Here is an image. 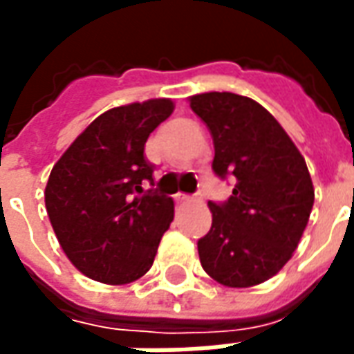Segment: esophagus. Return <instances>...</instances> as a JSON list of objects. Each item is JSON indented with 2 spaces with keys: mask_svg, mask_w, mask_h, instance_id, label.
<instances>
[{
  "mask_svg": "<svg viewBox=\"0 0 354 354\" xmlns=\"http://www.w3.org/2000/svg\"><path fill=\"white\" fill-rule=\"evenodd\" d=\"M192 199V195H185V193H176V195H174V201H176V203H187V201Z\"/></svg>",
  "mask_w": 354,
  "mask_h": 354,
  "instance_id": "1",
  "label": "esophagus"
}]
</instances>
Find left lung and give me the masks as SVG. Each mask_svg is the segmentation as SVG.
I'll return each mask as SVG.
<instances>
[{
  "instance_id": "obj_1",
  "label": "left lung",
  "mask_w": 354,
  "mask_h": 354,
  "mask_svg": "<svg viewBox=\"0 0 354 354\" xmlns=\"http://www.w3.org/2000/svg\"><path fill=\"white\" fill-rule=\"evenodd\" d=\"M189 106L214 142L216 176L235 178L225 203H208L212 227L199 239L201 266L214 281L248 288L286 266L309 222L315 189L304 155L258 102L203 93Z\"/></svg>"
}]
</instances>
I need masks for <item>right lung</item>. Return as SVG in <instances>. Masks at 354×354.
Masks as SVG:
<instances>
[{
    "mask_svg": "<svg viewBox=\"0 0 354 354\" xmlns=\"http://www.w3.org/2000/svg\"><path fill=\"white\" fill-rule=\"evenodd\" d=\"M174 102L151 98L111 108L94 119L50 170L45 207L68 260L93 281L129 284L149 271L174 218L153 185L144 155L147 136Z\"/></svg>",
    "mask_w": 354,
    "mask_h": 354,
    "instance_id": "right-lung-1",
    "label": "right lung"
}]
</instances>
